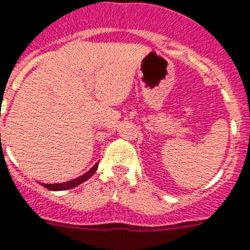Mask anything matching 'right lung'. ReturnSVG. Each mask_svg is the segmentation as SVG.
I'll use <instances>...</instances> for the list:
<instances>
[{"instance_id":"add662e5","label":"right lung","mask_w":250,"mask_h":250,"mask_svg":"<svg viewBox=\"0 0 250 250\" xmlns=\"http://www.w3.org/2000/svg\"><path fill=\"white\" fill-rule=\"evenodd\" d=\"M98 169V163L94 165L93 167H91L90 170L86 171L85 174L80 175V177H77V178L75 179H71V181L68 182H64V183H54V185H47V183H41V185L45 187V188L50 189V191H64V189H69V188H73V187H76V186L81 185V183H83L85 181H87V179L90 178L91 175L97 171Z\"/></svg>"}]
</instances>
